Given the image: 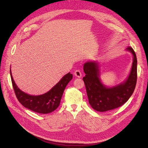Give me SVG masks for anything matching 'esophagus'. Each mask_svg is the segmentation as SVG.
<instances>
[{
  "label": "esophagus",
  "instance_id": "1",
  "mask_svg": "<svg viewBox=\"0 0 148 148\" xmlns=\"http://www.w3.org/2000/svg\"><path fill=\"white\" fill-rule=\"evenodd\" d=\"M74 75L77 77H79V78L80 77H82V72L80 71V70H79V69L75 70L74 72Z\"/></svg>",
  "mask_w": 148,
  "mask_h": 148
}]
</instances>
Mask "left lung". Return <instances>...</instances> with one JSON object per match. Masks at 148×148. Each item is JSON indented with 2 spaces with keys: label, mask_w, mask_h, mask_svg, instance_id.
<instances>
[{
  "label": "left lung",
  "mask_w": 148,
  "mask_h": 148,
  "mask_svg": "<svg viewBox=\"0 0 148 148\" xmlns=\"http://www.w3.org/2000/svg\"><path fill=\"white\" fill-rule=\"evenodd\" d=\"M127 50L133 55L130 74L125 82L112 88H106L99 78V69L95 62H88L83 66L86 74L83 78L89 103L94 110L103 112L118 108L125 104L133 94L137 83V58L131 47Z\"/></svg>",
  "instance_id": "obj_1"
}]
</instances>
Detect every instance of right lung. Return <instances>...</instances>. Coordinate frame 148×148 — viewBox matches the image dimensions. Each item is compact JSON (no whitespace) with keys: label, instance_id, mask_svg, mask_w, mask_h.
Listing matches in <instances>:
<instances>
[{"label":"right lung","instance_id":"obj_1","mask_svg":"<svg viewBox=\"0 0 148 148\" xmlns=\"http://www.w3.org/2000/svg\"><path fill=\"white\" fill-rule=\"evenodd\" d=\"M10 74L12 86L18 101L28 109L41 114L51 113L59 107L66 85L73 79V75L69 73L48 92L41 95L33 96L21 91L14 82L11 69Z\"/></svg>","mask_w":148,"mask_h":148}]
</instances>
